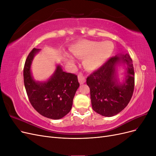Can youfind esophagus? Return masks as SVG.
<instances>
[{
    "label": "esophagus",
    "instance_id": "obj_1",
    "mask_svg": "<svg viewBox=\"0 0 156 156\" xmlns=\"http://www.w3.org/2000/svg\"><path fill=\"white\" fill-rule=\"evenodd\" d=\"M78 80H79V83L81 84H84V83H85V81H86L85 77H84V75H83L82 73H80V74L78 75Z\"/></svg>",
    "mask_w": 156,
    "mask_h": 156
}]
</instances>
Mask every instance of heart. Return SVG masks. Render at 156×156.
<instances>
[{
	"label": "heart",
	"mask_w": 156,
	"mask_h": 156,
	"mask_svg": "<svg viewBox=\"0 0 156 156\" xmlns=\"http://www.w3.org/2000/svg\"><path fill=\"white\" fill-rule=\"evenodd\" d=\"M114 45L111 41H97L81 40L71 47L72 54L78 58H84L83 65L89 71H94L101 67L111 57L114 51ZM73 63L72 59H69Z\"/></svg>",
	"instance_id": "1"
}]
</instances>
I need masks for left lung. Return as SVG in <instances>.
I'll return each mask as SVG.
<instances>
[{
    "label": "left lung",
    "mask_w": 156,
    "mask_h": 156,
    "mask_svg": "<svg viewBox=\"0 0 156 156\" xmlns=\"http://www.w3.org/2000/svg\"><path fill=\"white\" fill-rule=\"evenodd\" d=\"M120 61L127 65L123 84L118 83L115 76V66ZM87 84L90 88L93 110L104 116L117 115L128 104L134 91L135 72L130 56L126 54L109 58L89 75Z\"/></svg>",
    "instance_id": "obj_1"
}]
</instances>
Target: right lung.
<instances>
[{
  "label": "right lung",
  "instance_id": "add662e5",
  "mask_svg": "<svg viewBox=\"0 0 156 156\" xmlns=\"http://www.w3.org/2000/svg\"><path fill=\"white\" fill-rule=\"evenodd\" d=\"M39 50L33 49L25 61L23 78L26 92L32 106L37 112L48 119L58 120L70 111L79 83L76 75L63 72L60 66H57L55 73L47 82L35 81L31 75L30 66Z\"/></svg>",
  "mask_w": 156,
  "mask_h": 156
}]
</instances>
